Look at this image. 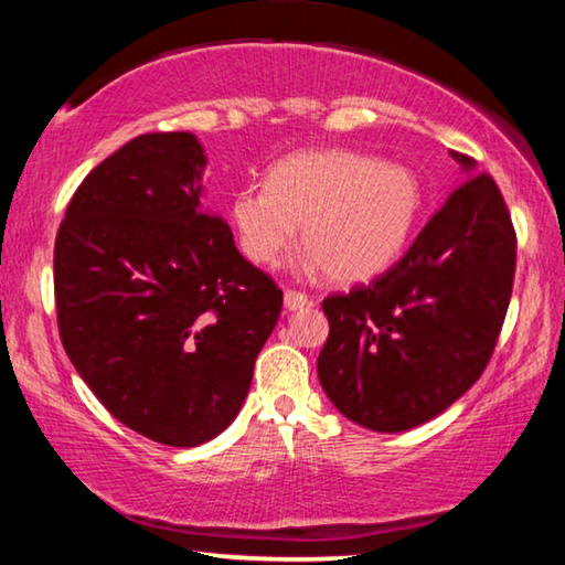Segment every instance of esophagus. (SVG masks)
Instances as JSON below:
<instances>
[{
  "label": "esophagus",
  "instance_id": "1",
  "mask_svg": "<svg viewBox=\"0 0 565 565\" xmlns=\"http://www.w3.org/2000/svg\"><path fill=\"white\" fill-rule=\"evenodd\" d=\"M311 303L309 296H306L303 291H294V289H286L284 291V306L289 311H296V309H306V306Z\"/></svg>",
  "mask_w": 565,
  "mask_h": 565
}]
</instances>
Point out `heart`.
<instances>
[{"label": "heart", "instance_id": "b5f03b06", "mask_svg": "<svg viewBox=\"0 0 565 565\" xmlns=\"http://www.w3.org/2000/svg\"><path fill=\"white\" fill-rule=\"evenodd\" d=\"M420 209L418 179L406 167L381 164L359 151H301L274 164L266 184L244 186L232 218L244 254L276 264L296 242L331 279L363 281L404 252Z\"/></svg>", "mask_w": 565, "mask_h": 565}]
</instances>
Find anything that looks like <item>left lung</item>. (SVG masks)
Returning a JSON list of instances; mask_svg holds the SVG:
<instances>
[{"label": "left lung", "mask_w": 565, "mask_h": 565, "mask_svg": "<svg viewBox=\"0 0 565 565\" xmlns=\"http://www.w3.org/2000/svg\"><path fill=\"white\" fill-rule=\"evenodd\" d=\"M463 169L473 159L454 151ZM515 228L489 171L458 184L408 252L349 294L323 299L319 379L343 416L408 431L461 398L489 366L509 311Z\"/></svg>", "instance_id": "1"}]
</instances>
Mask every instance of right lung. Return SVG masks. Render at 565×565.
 Masks as SVG:
<instances>
[{"label":"right lung","instance_id":"add662e5","mask_svg":"<svg viewBox=\"0 0 565 565\" xmlns=\"http://www.w3.org/2000/svg\"><path fill=\"white\" fill-rule=\"evenodd\" d=\"M189 131L141 134L74 191L54 242L56 323L104 408L189 448L242 408L284 294L206 212Z\"/></svg>","mask_w":565,"mask_h":565}]
</instances>
